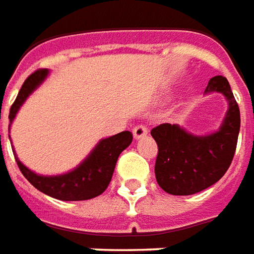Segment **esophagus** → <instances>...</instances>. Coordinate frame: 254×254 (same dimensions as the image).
<instances>
[{
    "label": "esophagus",
    "instance_id": "esophagus-1",
    "mask_svg": "<svg viewBox=\"0 0 254 254\" xmlns=\"http://www.w3.org/2000/svg\"><path fill=\"white\" fill-rule=\"evenodd\" d=\"M148 127L145 126V124H137L135 127H134V130H132V132H134V137L138 139V138H142L144 135H147L148 134Z\"/></svg>",
    "mask_w": 254,
    "mask_h": 254
}]
</instances>
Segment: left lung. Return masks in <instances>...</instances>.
<instances>
[{
  "instance_id": "1",
  "label": "left lung",
  "mask_w": 254,
  "mask_h": 254,
  "mask_svg": "<svg viewBox=\"0 0 254 254\" xmlns=\"http://www.w3.org/2000/svg\"><path fill=\"white\" fill-rule=\"evenodd\" d=\"M218 91L229 102V110L219 131L197 137L176 124L163 123L151 130L158 145L155 178L166 193L195 194L217 183L234 159L241 128V112L225 76L211 78L205 92Z\"/></svg>"
}]
</instances>
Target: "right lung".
I'll return each instance as SVG.
<instances>
[{"label":"right lung","mask_w":254,"mask_h":254,"mask_svg":"<svg viewBox=\"0 0 254 254\" xmlns=\"http://www.w3.org/2000/svg\"><path fill=\"white\" fill-rule=\"evenodd\" d=\"M47 69H37L25 79L19 93L9 109V123H12L18 109L36 88L43 82ZM132 141V132L122 131L110 138L100 141L92 154L76 169L61 176H39L29 171L18 161L22 175L29 183L44 194L63 201H81L100 195L109 186L119 155L128 147Z\"/></svg>","instance_id":"1"}]
</instances>
